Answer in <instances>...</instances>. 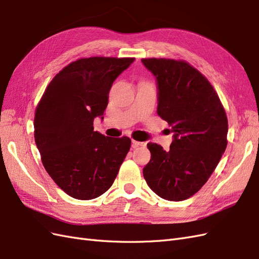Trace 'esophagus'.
I'll list each match as a JSON object with an SVG mask.
<instances>
[{
	"label": "esophagus",
	"mask_w": 259,
	"mask_h": 259,
	"mask_svg": "<svg viewBox=\"0 0 259 259\" xmlns=\"http://www.w3.org/2000/svg\"><path fill=\"white\" fill-rule=\"evenodd\" d=\"M146 143L145 142H139V141H136V140H132V145H134V147H138V146H144Z\"/></svg>",
	"instance_id": "1"
}]
</instances>
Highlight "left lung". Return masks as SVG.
Here are the masks:
<instances>
[{"instance_id":"8db88e82","label":"left lung","mask_w":259,"mask_h":259,"mask_svg":"<svg viewBox=\"0 0 259 259\" xmlns=\"http://www.w3.org/2000/svg\"><path fill=\"white\" fill-rule=\"evenodd\" d=\"M156 79L157 114L171 125L169 151L149 143L143 176L161 198L183 201L207 182L227 147L228 119L209 81L183 61L143 58Z\"/></svg>"}]
</instances>
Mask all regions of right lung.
Listing matches in <instances>:
<instances>
[{
  "mask_svg": "<svg viewBox=\"0 0 259 259\" xmlns=\"http://www.w3.org/2000/svg\"><path fill=\"white\" fill-rule=\"evenodd\" d=\"M135 58L90 57L72 62L51 81L35 109L34 140L51 178L77 199L99 197L112 187L130 150L127 137L94 131L114 81Z\"/></svg>",
  "mask_w": 259,
  "mask_h": 259,
  "instance_id": "1",
  "label": "right lung"
}]
</instances>
